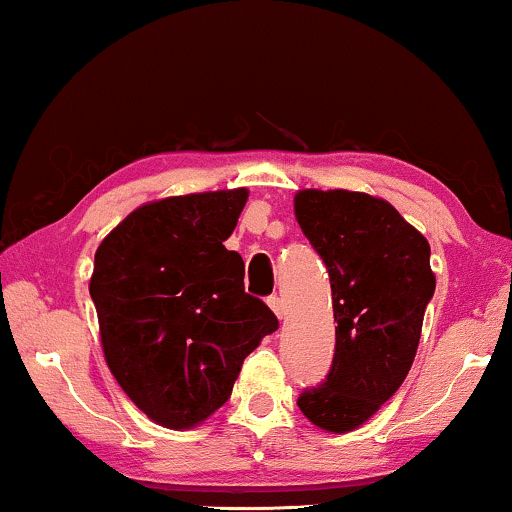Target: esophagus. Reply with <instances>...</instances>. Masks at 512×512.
<instances>
[{"label": "esophagus", "instance_id": "34e87169", "mask_svg": "<svg viewBox=\"0 0 512 512\" xmlns=\"http://www.w3.org/2000/svg\"><path fill=\"white\" fill-rule=\"evenodd\" d=\"M268 305H270V310L275 312L279 319L284 317V300H282V298H279V296H270V298H268Z\"/></svg>", "mask_w": 512, "mask_h": 512}]
</instances>
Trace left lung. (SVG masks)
<instances>
[{
    "instance_id": "8db88e82",
    "label": "left lung",
    "mask_w": 512,
    "mask_h": 512,
    "mask_svg": "<svg viewBox=\"0 0 512 512\" xmlns=\"http://www.w3.org/2000/svg\"><path fill=\"white\" fill-rule=\"evenodd\" d=\"M296 219L333 291L335 354L326 380L298 408L319 429L352 431L401 387L415 361L424 310L436 291L431 247L387 200L305 188Z\"/></svg>"
}]
</instances>
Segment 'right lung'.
Returning <instances> with one entry per match:
<instances>
[{"label":"right lung","mask_w":512,"mask_h":512,"mask_svg":"<svg viewBox=\"0 0 512 512\" xmlns=\"http://www.w3.org/2000/svg\"><path fill=\"white\" fill-rule=\"evenodd\" d=\"M247 188L142 205L104 237L90 277L104 359L144 415L191 429L221 408L247 356L279 321L244 291L223 242Z\"/></svg>","instance_id":"right-lung-1"}]
</instances>
